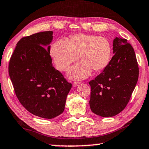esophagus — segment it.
Here are the masks:
<instances>
[{
  "label": "esophagus",
  "mask_w": 149,
  "mask_h": 149,
  "mask_svg": "<svg viewBox=\"0 0 149 149\" xmlns=\"http://www.w3.org/2000/svg\"><path fill=\"white\" fill-rule=\"evenodd\" d=\"M79 84H80V82H79V81H75V82H74V83H73V86H74V87H76V86H78Z\"/></svg>",
  "instance_id": "1"
}]
</instances>
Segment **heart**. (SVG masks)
<instances>
[{"instance_id": "1", "label": "heart", "mask_w": 149, "mask_h": 149, "mask_svg": "<svg viewBox=\"0 0 149 149\" xmlns=\"http://www.w3.org/2000/svg\"><path fill=\"white\" fill-rule=\"evenodd\" d=\"M50 54L61 72L68 71L71 64L80 57L82 61L71 69L68 76L81 79L88 77L92 70L97 72L106 67L112 55V45L105 37L80 33L72 35L69 40L61 39L54 42Z\"/></svg>"}]
</instances>
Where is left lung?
<instances>
[{"mask_svg": "<svg viewBox=\"0 0 149 149\" xmlns=\"http://www.w3.org/2000/svg\"><path fill=\"white\" fill-rule=\"evenodd\" d=\"M113 53L103 72L89 82L90 109L102 117L114 116L125 108L139 78L136 55L127 40L116 37Z\"/></svg>", "mask_w": 149, "mask_h": 149, "instance_id": "1", "label": "left lung"}]
</instances>
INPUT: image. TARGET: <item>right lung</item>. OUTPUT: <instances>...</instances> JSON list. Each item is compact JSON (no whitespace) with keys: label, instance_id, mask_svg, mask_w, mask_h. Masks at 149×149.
<instances>
[{"label":"right lung","instance_id":"add662e5","mask_svg":"<svg viewBox=\"0 0 149 149\" xmlns=\"http://www.w3.org/2000/svg\"><path fill=\"white\" fill-rule=\"evenodd\" d=\"M53 31L37 33L19 40L11 55L8 74L15 94L26 110L35 116L51 119L65 108L72 88L50 55Z\"/></svg>","mask_w":149,"mask_h":149}]
</instances>
